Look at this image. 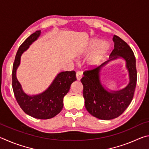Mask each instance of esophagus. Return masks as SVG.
I'll return each instance as SVG.
<instances>
[{"label":"esophagus","mask_w":149,"mask_h":149,"mask_svg":"<svg viewBox=\"0 0 149 149\" xmlns=\"http://www.w3.org/2000/svg\"><path fill=\"white\" fill-rule=\"evenodd\" d=\"M82 75H83V74H82L81 72L77 71L76 72V77H77V80H80L81 79Z\"/></svg>","instance_id":"esophagus-1"}]
</instances>
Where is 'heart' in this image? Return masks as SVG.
<instances>
[{"label": "heart", "instance_id": "obj_1", "mask_svg": "<svg viewBox=\"0 0 149 149\" xmlns=\"http://www.w3.org/2000/svg\"><path fill=\"white\" fill-rule=\"evenodd\" d=\"M98 47L97 50L91 58L90 63L92 65H97L101 61L103 56L109 49V45L106 42H102L101 39H93L89 42L88 52H91Z\"/></svg>", "mask_w": 149, "mask_h": 149}]
</instances>
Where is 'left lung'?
Wrapping results in <instances>:
<instances>
[{"label": "left lung", "instance_id": "8db88e82", "mask_svg": "<svg viewBox=\"0 0 149 149\" xmlns=\"http://www.w3.org/2000/svg\"><path fill=\"white\" fill-rule=\"evenodd\" d=\"M114 48L109 60L95 69L84 72L81 82L84 85L85 107L89 114L100 120H109L117 118L130 104L137 83L135 57L133 50L126 42L116 35L113 36ZM118 58L126 61L129 73L130 82L119 91H108L100 81V72L107 63Z\"/></svg>", "mask_w": 149, "mask_h": 149}]
</instances>
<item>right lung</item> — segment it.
<instances>
[{
    "label": "right lung",
    "instance_id": "add662e5",
    "mask_svg": "<svg viewBox=\"0 0 149 149\" xmlns=\"http://www.w3.org/2000/svg\"><path fill=\"white\" fill-rule=\"evenodd\" d=\"M41 33L39 30L31 34L17 50L12 68V88L17 103L26 114L37 119L47 120L60 112L64 105L63 99L68 93L71 84L77 79L75 71L62 72L56 75L50 86L40 94L29 95L24 91L17 79V69L22 54L38 39Z\"/></svg>",
    "mask_w": 149,
    "mask_h": 149
}]
</instances>
